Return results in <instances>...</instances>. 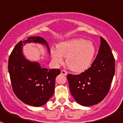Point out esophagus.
I'll list each match as a JSON object with an SVG mask.
<instances>
[{
	"label": "esophagus",
	"mask_w": 123,
	"mask_h": 123,
	"mask_svg": "<svg viewBox=\"0 0 123 123\" xmlns=\"http://www.w3.org/2000/svg\"><path fill=\"white\" fill-rule=\"evenodd\" d=\"M61 73L63 75H65V76H66V75H67L68 73H67V71H65V70H62V71H61Z\"/></svg>",
	"instance_id": "34e87169"
}]
</instances>
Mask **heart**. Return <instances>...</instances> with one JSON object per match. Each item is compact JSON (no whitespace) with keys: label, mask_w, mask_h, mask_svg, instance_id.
I'll return each mask as SVG.
<instances>
[{"label":"heart","mask_w":123,"mask_h":123,"mask_svg":"<svg viewBox=\"0 0 123 123\" xmlns=\"http://www.w3.org/2000/svg\"><path fill=\"white\" fill-rule=\"evenodd\" d=\"M56 50H52L51 56L56 65L62 63L63 56L66 57L67 65L70 69L79 73L85 71L92 64L95 54L93 42L78 38L63 41L56 45Z\"/></svg>","instance_id":"heart-1"}]
</instances>
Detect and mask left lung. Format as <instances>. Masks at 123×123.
Returning a JSON list of instances; mask_svg holds the SVG:
<instances>
[{"label": "left lung", "instance_id": "1", "mask_svg": "<svg viewBox=\"0 0 123 123\" xmlns=\"http://www.w3.org/2000/svg\"><path fill=\"white\" fill-rule=\"evenodd\" d=\"M115 73V63L108 43L100 37V45L91 67L78 75L68 74L70 92L82 106L98 104L108 94Z\"/></svg>", "mask_w": 123, "mask_h": 123}]
</instances>
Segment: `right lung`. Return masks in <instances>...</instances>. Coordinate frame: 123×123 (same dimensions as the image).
<instances>
[{"mask_svg": "<svg viewBox=\"0 0 123 123\" xmlns=\"http://www.w3.org/2000/svg\"><path fill=\"white\" fill-rule=\"evenodd\" d=\"M28 43L39 44L50 49L45 40L41 37H29L16 45L10 55L8 69L15 94L27 105L41 106L52 97L55 90V78L59 69L41 68L39 63L31 62L23 54V47Z\"/></svg>", "mask_w": 123, "mask_h": 123, "instance_id": "add662e5", "label": "right lung"}]
</instances>
